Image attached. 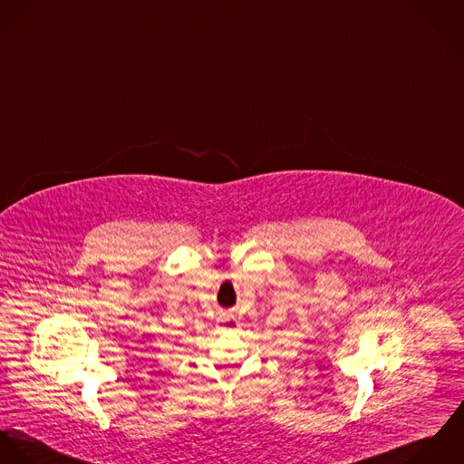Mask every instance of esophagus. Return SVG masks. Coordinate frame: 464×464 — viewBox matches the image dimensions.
<instances>
[{
	"label": "esophagus",
	"instance_id": "obj_1",
	"mask_svg": "<svg viewBox=\"0 0 464 464\" xmlns=\"http://www.w3.org/2000/svg\"><path fill=\"white\" fill-rule=\"evenodd\" d=\"M218 324H220L222 329H227V331H233V329L238 327V322L235 320V316H229V314H222L218 318Z\"/></svg>",
	"mask_w": 464,
	"mask_h": 464
}]
</instances>
